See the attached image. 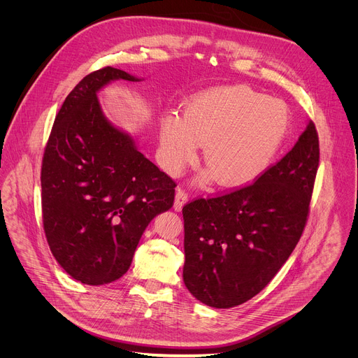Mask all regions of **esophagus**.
I'll return each instance as SVG.
<instances>
[{
    "mask_svg": "<svg viewBox=\"0 0 358 358\" xmlns=\"http://www.w3.org/2000/svg\"><path fill=\"white\" fill-rule=\"evenodd\" d=\"M188 201V192L184 189V188H177V192H176V201H174V210L176 211H181L184 203Z\"/></svg>",
    "mask_w": 358,
    "mask_h": 358,
    "instance_id": "1",
    "label": "esophagus"
}]
</instances>
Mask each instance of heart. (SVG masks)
<instances>
[{
  "label": "heart",
  "mask_w": 358,
  "mask_h": 358,
  "mask_svg": "<svg viewBox=\"0 0 358 358\" xmlns=\"http://www.w3.org/2000/svg\"><path fill=\"white\" fill-rule=\"evenodd\" d=\"M290 129V110L280 99L245 86L217 87L187 101L182 117L160 120L162 163L180 173L203 145L207 178L224 187L258 180L272 164Z\"/></svg>",
  "instance_id": "b5f03b06"
}]
</instances>
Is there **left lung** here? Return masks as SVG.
Returning <instances> with one entry per match:
<instances>
[{"mask_svg": "<svg viewBox=\"0 0 358 358\" xmlns=\"http://www.w3.org/2000/svg\"><path fill=\"white\" fill-rule=\"evenodd\" d=\"M313 122L258 180L182 208V279L203 304L228 309L257 296L275 278L308 222L319 169Z\"/></svg>", "mask_w": 358, "mask_h": 358, "instance_id": "left-lung-1", "label": "left lung"}]
</instances>
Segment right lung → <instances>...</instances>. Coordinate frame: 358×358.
Segmentation results:
<instances>
[{
    "mask_svg": "<svg viewBox=\"0 0 358 358\" xmlns=\"http://www.w3.org/2000/svg\"><path fill=\"white\" fill-rule=\"evenodd\" d=\"M116 79L140 80L106 66L73 87L55 117L41 169L50 252L66 273L92 286L129 271L144 229L173 207L177 187L101 113L96 93Z\"/></svg>",
    "mask_w": 358,
    "mask_h": 358,
    "instance_id": "obj_1",
    "label": "right lung"
}]
</instances>
